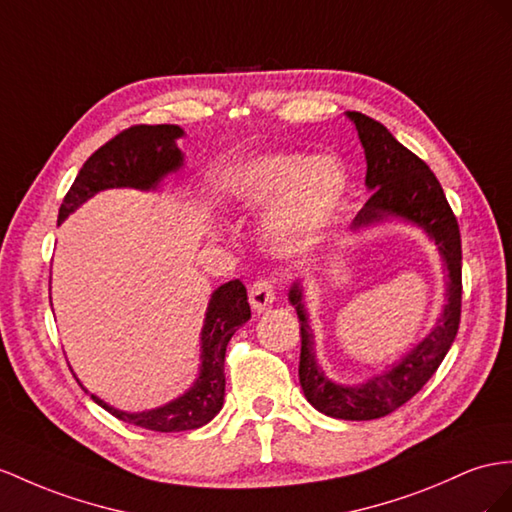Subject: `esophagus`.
I'll return each instance as SVG.
<instances>
[{
	"instance_id": "34e87169",
	"label": "esophagus",
	"mask_w": 512,
	"mask_h": 512,
	"mask_svg": "<svg viewBox=\"0 0 512 512\" xmlns=\"http://www.w3.org/2000/svg\"><path fill=\"white\" fill-rule=\"evenodd\" d=\"M274 294H277V283L270 277L259 279L251 285V290H248V300H251V307L255 311H264L272 305Z\"/></svg>"
}]
</instances>
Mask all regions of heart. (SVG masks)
Masks as SVG:
<instances>
[{"label":"heart","instance_id":"obj_1","mask_svg":"<svg viewBox=\"0 0 512 512\" xmlns=\"http://www.w3.org/2000/svg\"><path fill=\"white\" fill-rule=\"evenodd\" d=\"M350 188L346 166L331 155L298 151L257 155L227 179V192L244 209L274 207L268 235L274 248L294 253L309 246L342 209Z\"/></svg>","mask_w":512,"mask_h":512}]
</instances>
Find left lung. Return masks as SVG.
I'll use <instances>...</instances> for the list:
<instances>
[{
	"label": "left lung",
	"mask_w": 512,
	"mask_h": 512,
	"mask_svg": "<svg viewBox=\"0 0 512 512\" xmlns=\"http://www.w3.org/2000/svg\"><path fill=\"white\" fill-rule=\"evenodd\" d=\"M348 116L350 121H355L359 140L365 149V160H368L365 186L372 190V196L352 222V229L372 225V222L389 216L415 222L439 246L450 279L448 303H445L437 326L424 342L417 344L389 372L374 376L368 383L357 387L335 385L318 368L316 352H313V333L303 305V290L294 283L290 300L296 307L300 322L303 346H300L298 376L305 398L324 415L363 422V419L385 417L400 409L404 402H409L430 381V376L437 372L441 361L448 355L458 333V324H461L463 251L456 216L448 199H445L439 179L426 162L393 138L383 123L361 112H348Z\"/></svg>",
	"instance_id": "1"
}]
</instances>
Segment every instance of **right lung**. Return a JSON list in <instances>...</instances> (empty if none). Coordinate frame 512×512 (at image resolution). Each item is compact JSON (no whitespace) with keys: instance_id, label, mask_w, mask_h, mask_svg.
<instances>
[{"instance_id":"add662e5","label":"right lung","mask_w":512,"mask_h":512,"mask_svg":"<svg viewBox=\"0 0 512 512\" xmlns=\"http://www.w3.org/2000/svg\"><path fill=\"white\" fill-rule=\"evenodd\" d=\"M183 136L177 125H131L99 147L77 173L73 186L64 194L58 212L62 222L90 196L108 188L151 190L160 179L183 164L175 140ZM251 320L246 287L229 281L212 294L201 333V374L181 398L160 409L125 413L90 396L121 422L155 432H181L212 422L225 400V352L229 339L244 322ZM84 389V387H82ZM86 391V389H84Z\"/></svg>"}]
</instances>
